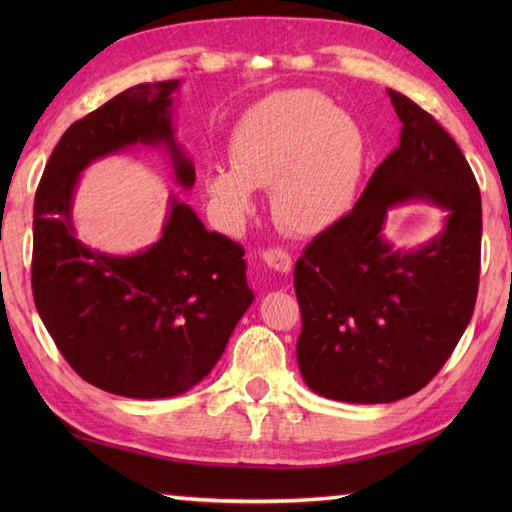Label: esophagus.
I'll use <instances>...</instances> for the list:
<instances>
[{"label":"esophagus","instance_id":"1","mask_svg":"<svg viewBox=\"0 0 512 512\" xmlns=\"http://www.w3.org/2000/svg\"><path fill=\"white\" fill-rule=\"evenodd\" d=\"M262 259L268 268L277 270V273H281V275H286L292 270V257L286 253L284 248H266L262 253Z\"/></svg>","mask_w":512,"mask_h":512}]
</instances>
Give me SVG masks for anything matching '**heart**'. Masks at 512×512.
Listing matches in <instances>:
<instances>
[{"label": "heart", "mask_w": 512, "mask_h": 512, "mask_svg": "<svg viewBox=\"0 0 512 512\" xmlns=\"http://www.w3.org/2000/svg\"><path fill=\"white\" fill-rule=\"evenodd\" d=\"M369 158L367 134L328 96L292 90L266 96L239 118L231 167H213L206 193L228 222L253 211V189L270 187V209L292 235H317L350 213Z\"/></svg>", "instance_id": "1"}]
</instances>
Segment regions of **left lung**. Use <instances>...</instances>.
I'll use <instances>...</instances> for the list:
<instances>
[{
    "mask_svg": "<svg viewBox=\"0 0 512 512\" xmlns=\"http://www.w3.org/2000/svg\"><path fill=\"white\" fill-rule=\"evenodd\" d=\"M400 143L354 209L312 239L295 266L297 361L319 396L356 405L416 394L440 372L473 317L482 198L458 143L405 94L387 90ZM429 201L448 217L416 251L382 235L386 211Z\"/></svg>",
    "mask_w": 512,
    "mask_h": 512,
    "instance_id": "obj_1",
    "label": "left lung"
}]
</instances>
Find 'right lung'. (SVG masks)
Returning a JSON list of instances; mask_svg holds the SVG:
<instances>
[{
  "label": "right lung",
  "mask_w": 512,
  "mask_h": 512,
  "mask_svg": "<svg viewBox=\"0 0 512 512\" xmlns=\"http://www.w3.org/2000/svg\"><path fill=\"white\" fill-rule=\"evenodd\" d=\"M178 88L180 81L140 83L72 123L35 195L39 317L76 374L125 398H171L198 385L255 299L244 248L206 231L176 195L160 239L136 255H107L76 237L74 189L94 160L134 145H165L178 184L193 187V162L173 138Z\"/></svg>",
  "instance_id": "right-lung-1"
}]
</instances>
